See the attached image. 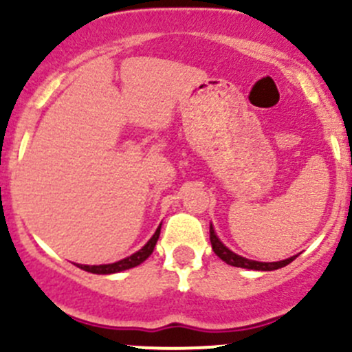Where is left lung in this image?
<instances>
[{"mask_svg": "<svg viewBox=\"0 0 352 352\" xmlns=\"http://www.w3.org/2000/svg\"><path fill=\"white\" fill-rule=\"evenodd\" d=\"M209 240H211L214 254L218 255L223 262L233 265V267L252 269V271H276V269L285 267V265H287L289 262H293L294 258H296V255H293V257H289V258H285V261H278V262H258V261H250V258H245V257H242V255H239V254H235V252L230 250V248L218 239V235L214 233L212 225H209Z\"/></svg>", "mask_w": 352, "mask_h": 352, "instance_id": "8db88e82", "label": "left lung"}]
</instances>
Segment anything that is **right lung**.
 Returning a JSON list of instances; mask_svg holds the SVG:
<instances>
[{
    "label": "right lung",
    "mask_w": 352,
    "mask_h": 352,
    "mask_svg": "<svg viewBox=\"0 0 352 352\" xmlns=\"http://www.w3.org/2000/svg\"><path fill=\"white\" fill-rule=\"evenodd\" d=\"M160 228H162V225L156 228L155 235L148 240V243L144 245L143 248H140V250L134 252V254L129 255V257L122 258V261L112 262V264H100V265H83V264H76V265L80 269H83V271L91 272V274H116V272H122V271H127V269L136 267V265L143 264V262L153 254V248L156 242H158V236H160Z\"/></svg>",
    "instance_id": "right-lung-1"
}]
</instances>
